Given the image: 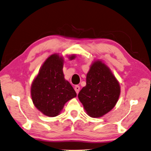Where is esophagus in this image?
Instances as JSON below:
<instances>
[{
    "mask_svg": "<svg viewBox=\"0 0 151 151\" xmlns=\"http://www.w3.org/2000/svg\"><path fill=\"white\" fill-rule=\"evenodd\" d=\"M75 90L76 93L78 94V92H79V91H80V87L78 86V85H76V86L75 87Z\"/></svg>",
    "mask_w": 151,
    "mask_h": 151,
    "instance_id": "esophagus-1",
    "label": "esophagus"
}]
</instances>
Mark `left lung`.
I'll list each match as a JSON object with an SVG mask.
<instances>
[{"label":"left lung","instance_id":"left-lung-1","mask_svg":"<svg viewBox=\"0 0 151 151\" xmlns=\"http://www.w3.org/2000/svg\"><path fill=\"white\" fill-rule=\"evenodd\" d=\"M120 93V85L111 70L102 60H96L90 66L86 85L78 98L89 116L99 118L115 106Z\"/></svg>","mask_w":151,"mask_h":151}]
</instances>
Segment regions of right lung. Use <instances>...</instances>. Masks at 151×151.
<instances>
[{"label": "right lung", "mask_w": 151, "mask_h": 151, "mask_svg": "<svg viewBox=\"0 0 151 151\" xmlns=\"http://www.w3.org/2000/svg\"><path fill=\"white\" fill-rule=\"evenodd\" d=\"M69 60L75 54L68 55ZM64 60L59 53L47 58L31 85L30 94L34 105L44 115L54 117L59 115L66 103L75 98L76 93L63 73Z\"/></svg>", "instance_id": "1"}]
</instances>
